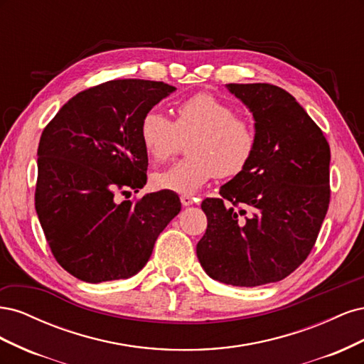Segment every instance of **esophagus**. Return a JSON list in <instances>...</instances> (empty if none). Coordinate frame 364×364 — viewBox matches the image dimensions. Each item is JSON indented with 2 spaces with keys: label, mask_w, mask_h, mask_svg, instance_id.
I'll list each match as a JSON object with an SVG mask.
<instances>
[{
  "label": "esophagus",
  "mask_w": 364,
  "mask_h": 364,
  "mask_svg": "<svg viewBox=\"0 0 364 364\" xmlns=\"http://www.w3.org/2000/svg\"><path fill=\"white\" fill-rule=\"evenodd\" d=\"M181 202H182L183 206H190V205H193L196 202V199H194V197L188 196V194H182L181 196Z\"/></svg>",
  "instance_id": "34e87169"
}]
</instances>
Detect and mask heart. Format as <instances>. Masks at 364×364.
Wrapping results in <instances>:
<instances>
[{"instance_id":"obj_1","label":"heart","mask_w":364,"mask_h":364,"mask_svg":"<svg viewBox=\"0 0 364 364\" xmlns=\"http://www.w3.org/2000/svg\"><path fill=\"white\" fill-rule=\"evenodd\" d=\"M174 115L171 123L161 112L150 111L139 126L141 144L156 164L168 161L190 139V158L153 176L156 188L194 193L215 174L234 178L246 168L255 151V129L247 118L235 115L232 106L199 92L176 106Z\"/></svg>"}]
</instances>
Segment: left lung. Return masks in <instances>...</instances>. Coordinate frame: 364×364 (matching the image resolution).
<instances>
[{
    "label": "left lung",
    "mask_w": 364,
    "mask_h": 364,
    "mask_svg": "<svg viewBox=\"0 0 364 364\" xmlns=\"http://www.w3.org/2000/svg\"><path fill=\"white\" fill-rule=\"evenodd\" d=\"M255 119L246 168L202 209L208 228L196 252L213 279L257 287L287 278L311 252L329 205V151L296 98L269 83H229Z\"/></svg>",
    "instance_id": "8db88e82"
}]
</instances>
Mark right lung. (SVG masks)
<instances>
[{
  "mask_svg": "<svg viewBox=\"0 0 364 364\" xmlns=\"http://www.w3.org/2000/svg\"><path fill=\"white\" fill-rule=\"evenodd\" d=\"M174 91L164 82H106L74 95L43 129L35 206L54 258L73 277L91 284L134 277L179 214L168 190L117 200L146 185L141 121Z\"/></svg>",
  "mask_w": 364,
  "mask_h": 364,
  "instance_id": "add662e5",
  "label": "right lung"
}]
</instances>
